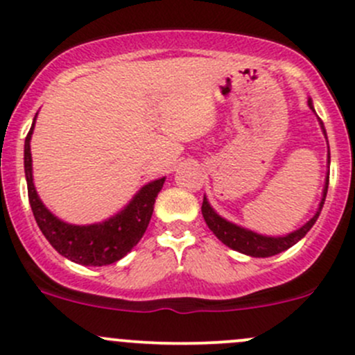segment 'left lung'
<instances>
[{
    "instance_id": "obj_1",
    "label": "left lung",
    "mask_w": 355,
    "mask_h": 355,
    "mask_svg": "<svg viewBox=\"0 0 355 355\" xmlns=\"http://www.w3.org/2000/svg\"><path fill=\"white\" fill-rule=\"evenodd\" d=\"M307 105H309V108L314 111L313 99L307 98ZM314 113H316V111H314ZM320 125L324 137H327V130H324V125L321 120H320ZM328 182H330V149H328V173H327V178H324L323 196H321L320 206H318L316 213H314V216L311 218L307 223H304L302 227L290 232L287 235H280V237H270V235L256 234V232L249 230V228H244L241 227V225H235L232 223V221L225 220L223 216H220V214L213 209V206H211L206 196H204L202 207H200V209H202L204 221H206V225L209 227V230L213 232V234L216 235L225 245H228L230 249L237 250V252H242L250 257H270V256H275V254H280L284 252V250L290 249V247L295 245L300 239L306 237V234L313 228V225L316 223L318 216H320L321 209H323V204H324V199H327V192H328Z\"/></svg>"
}]
</instances>
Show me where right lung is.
Segmentation results:
<instances>
[{
    "label": "right lung",
    "mask_w": 355,
    "mask_h": 355,
    "mask_svg": "<svg viewBox=\"0 0 355 355\" xmlns=\"http://www.w3.org/2000/svg\"><path fill=\"white\" fill-rule=\"evenodd\" d=\"M35 113L32 127L25 137L24 146V168L27 180L28 202L34 213L35 223L41 228L42 235L62 256L84 266H106L127 256L144 235L159 191L163 189L166 177L149 182L139 189L130 202L118 211L116 214L105 221L92 225H71L60 220L44 206L37 196L32 177V155L31 139L34 132Z\"/></svg>",
    "instance_id": "1"
}]
</instances>
